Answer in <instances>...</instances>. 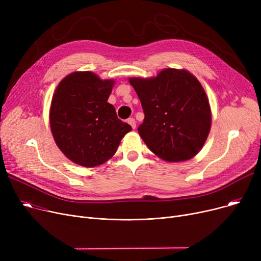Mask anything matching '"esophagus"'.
Segmentation results:
<instances>
[{"mask_svg": "<svg viewBox=\"0 0 261 261\" xmlns=\"http://www.w3.org/2000/svg\"><path fill=\"white\" fill-rule=\"evenodd\" d=\"M128 123H129V125L133 128V129H135V127H136V121H135V119L134 118H129L128 119Z\"/></svg>", "mask_w": 261, "mask_h": 261, "instance_id": "esophagus-1", "label": "esophagus"}]
</instances>
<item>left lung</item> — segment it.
I'll return each mask as SVG.
<instances>
[{"label":"left lung","mask_w":261,"mask_h":261,"mask_svg":"<svg viewBox=\"0 0 261 261\" xmlns=\"http://www.w3.org/2000/svg\"><path fill=\"white\" fill-rule=\"evenodd\" d=\"M145 118L138 128L151 151L167 162L194 158L206 141L212 112L206 93L188 71L165 68L156 77L130 78Z\"/></svg>","instance_id":"obj_1"}]
</instances>
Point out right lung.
<instances>
[{"mask_svg":"<svg viewBox=\"0 0 261 261\" xmlns=\"http://www.w3.org/2000/svg\"><path fill=\"white\" fill-rule=\"evenodd\" d=\"M113 86L114 80H101L92 72H74L54 93L49 111L54 140L80 166L95 167L111 159L132 130L108 102Z\"/></svg>","mask_w":261,"mask_h":261,"instance_id":"1","label":"right lung"}]
</instances>
